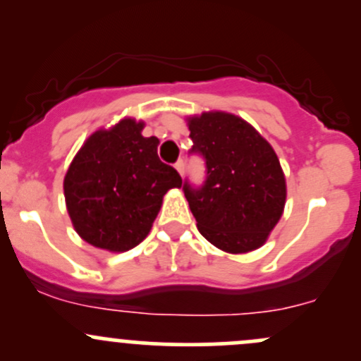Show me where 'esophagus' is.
<instances>
[{"mask_svg":"<svg viewBox=\"0 0 361 361\" xmlns=\"http://www.w3.org/2000/svg\"><path fill=\"white\" fill-rule=\"evenodd\" d=\"M174 167H176L178 173H180L181 176H183V173H185V164H183V160H178V162L174 164Z\"/></svg>","mask_w":361,"mask_h":361,"instance_id":"1","label":"esophagus"}]
</instances>
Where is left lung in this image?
<instances>
[{"instance_id": "8db88e82", "label": "left lung", "mask_w": 361, "mask_h": 361, "mask_svg": "<svg viewBox=\"0 0 361 361\" xmlns=\"http://www.w3.org/2000/svg\"><path fill=\"white\" fill-rule=\"evenodd\" d=\"M192 152L206 159V181L183 192L199 232L218 250L260 248L281 218L286 180L269 141L241 116L204 111L187 118Z\"/></svg>"}]
</instances>
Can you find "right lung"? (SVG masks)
Segmentation results:
<instances>
[{
	"mask_svg": "<svg viewBox=\"0 0 361 361\" xmlns=\"http://www.w3.org/2000/svg\"><path fill=\"white\" fill-rule=\"evenodd\" d=\"M145 122L122 118L90 134L69 164L64 199L76 234L99 250L122 253L140 245L164 195L181 187L174 167L157 155L159 140Z\"/></svg>",
	"mask_w": 361,
	"mask_h": 361,
	"instance_id": "add662e5",
	"label": "right lung"
}]
</instances>
